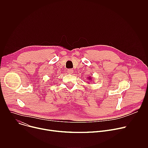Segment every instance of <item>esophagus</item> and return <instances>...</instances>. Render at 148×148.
<instances>
[{
  "label": "esophagus",
  "instance_id": "obj_1",
  "mask_svg": "<svg viewBox=\"0 0 148 148\" xmlns=\"http://www.w3.org/2000/svg\"><path fill=\"white\" fill-rule=\"evenodd\" d=\"M73 72H74L73 70H72V69H69V70H67V73L69 74H72L73 73Z\"/></svg>",
  "mask_w": 148,
  "mask_h": 148
}]
</instances>
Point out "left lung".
I'll use <instances>...</instances> for the list:
<instances>
[{"mask_svg": "<svg viewBox=\"0 0 148 148\" xmlns=\"http://www.w3.org/2000/svg\"><path fill=\"white\" fill-rule=\"evenodd\" d=\"M87 78H88V81H92V77H87ZM88 83H90V82H88Z\"/></svg>", "mask_w": 148, "mask_h": 148, "instance_id": "left-lung-1", "label": "left lung"}]
</instances>
